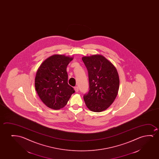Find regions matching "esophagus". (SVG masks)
<instances>
[{
    "instance_id": "1",
    "label": "esophagus",
    "mask_w": 159,
    "mask_h": 159,
    "mask_svg": "<svg viewBox=\"0 0 159 159\" xmlns=\"http://www.w3.org/2000/svg\"><path fill=\"white\" fill-rule=\"evenodd\" d=\"M74 90H75V91L76 92H78L79 91L78 87H77V86L74 87Z\"/></svg>"
}]
</instances>
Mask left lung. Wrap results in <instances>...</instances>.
I'll return each instance as SVG.
<instances>
[{
	"mask_svg": "<svg viewBox=\"0 0 159 159\" xmlns=\"http://www.w3.org/2000/svg\"><path fill=\"white\" fill-rule=\"evenodd\" d=\"M87 68L89 91L84 96L88 109L99 112L107 110L117 96L120 79L111 62L102 55L82 57Z\"/></svg>",
	"mask_w": 159,
	"mask_h": 159,
	"instance_id": "8db88e82",
	"label": "left lung"
}]
</instances>
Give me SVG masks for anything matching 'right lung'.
<instances>
[{"mask_svg":"<svg viewBox=\"0 0 159 159\" xmlns=\"http://www.w3.org/2000/svg\"><path fill=\"white\" fill-rule=\"evenodd\" d=\"M73 59L64 55H54L44 60L37 70L35 89L42 102L50 109L63 108L75 92L68 84L66 70Z\"/></svg>","mask_w":159,"mask_h":159,"instance_id":"obj_1","label":"right lung"}]
</instances>
